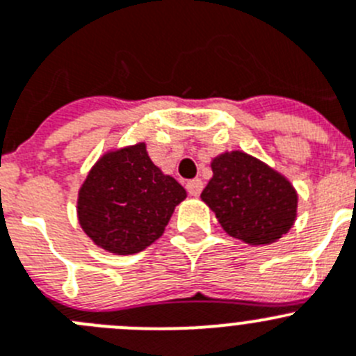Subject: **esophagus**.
<instances>
[{"label":"esophagus","instance_id":"obj_1","mask_svg":"<svg viewBox=\"0 0 356 356\" xmlns=\"http://www.w3.org/2000/svg\"><path fill=\"white\" fill-rule=\"evenodd\" d=\"M201 191H203V181H201L200 178H194V180L187 181V192L191 195L197 197V195L201 194Z\"/></svg>","mask_w":356,"mask_h":356}]
</instances>
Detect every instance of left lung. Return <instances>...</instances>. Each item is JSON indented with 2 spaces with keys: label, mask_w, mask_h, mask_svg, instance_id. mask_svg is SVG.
I'll return each instance as SVG.
<instances>
[{
  "label": "left lung",
  "mask_w": 356,
  "mask_h": 356,
  "mask_svg": "<svg viewBox=\"0 0 356 356\" xmlns=\"http://www.w3.org/2000/svg\"><path fill=\"white\" fill-rule=\"evenodd\" d=\"M210 165L213 176L201 200L229 236L270 245L291 229L298 194L284 175L240 149L220 153Z\"/></svg>",
  "instance_id": "left-lung-1"
}]
</instances>
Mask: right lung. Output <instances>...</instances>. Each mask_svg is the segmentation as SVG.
I'll list each match as a JSON object with an SVG mask.
<instances>
[{
  "label": "right lung",
  "mask_w": 356,
  "mask_h": 356,
  "mask_svg": "<svg viewBox=\"0 0 356 356\" xmlns=\"http://www.w3.org/2000/svg\"><path fill=\"white\" fill-rule=\"evenodd\" d=\"M187 192L152 162L145 143L109 149L77 194V218L91 242L129 256L162 236Z\"/></svg>",
  "instance_id": "1"
}]
</instances>
